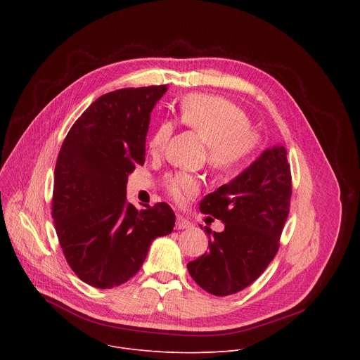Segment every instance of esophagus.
Returning <instances> with one entry per match:
<instances>
[{
    "label": "esophagus",
    "mask_w": 360,
    "mask_h": 360,
    "mask_svg": "<svg viewBox=\"0 0 360 360\" xmlns=\"http://www.w3.org/2000/svg\"><path fill=\"white\" fill-rule=\"evenodd\" d=\"M175 228H176L178 231H181V229H189V228H191V222H189L188 219L182 218V217H178V218H176Z\"/></svg>",
    "instance_id": "esophagus-1"
}]
</instances>
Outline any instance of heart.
<instances>
[{
	"mask_svg": "<svg viewBox=\"0 0 360 360\" xmlns=\"http://www.w3.org/2000/svg\"><path fill=\"white\" fill-rule=\"evenodd\" d=\"M179 122L207 141V158L211 168L232 174L243 168L261 146V135L250 128L249 115L233 102L214 95L189 94L179 104ZM174 134L171 121H161L152 132L148 146L157 155ZM169 195L182 200L199 191V179L188 172H174L164 179Z\"/></svg>",
	"mask_w": 360,
	"mask_h": 360,
	"instance_id": "obj_1",
	"label": "heart"
}]
</instances>
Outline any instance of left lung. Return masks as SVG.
Returning <instances> with one entry per match:
<instances>
[{"label":"left lung","mask_w":360,"mask_h":360,"mask_svg":"<svg viewBox=\"0 0 360 360\" xmlns=\"http://www.w3.org/2000/svg\"><path fill=\"white\" fill-rule=\"evenodd\" d=\"M290 196V165L279 145L205 196L200 212L222 221L225 229L212 232L205 226L210 250L186 265L192 279L217 296L236 293L258 279L279 249Z\"/></svg>","instance_id":"8db88e82"}]
</instances>
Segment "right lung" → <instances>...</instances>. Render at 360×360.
Instances as JSON below:
<instances>
[{"instance_id":"1","label":"right lung","mask_w":360,"mask_h":360,"mask_svg":"<svg viewBox=\"0 0 360 360\" xmlns=\"http://www.w3.org/2000/svg\"><path fill=\"white\" fill-rule=\"evenodd\" d=\"M167 89L122 88L99 96L60 149L51 215L70 268L94 288L129 281L152 240L174 231L175 214L167 202L138 211L125 196L128 175L145 162L152 108Z\"/></svg>"}]
</instances>
